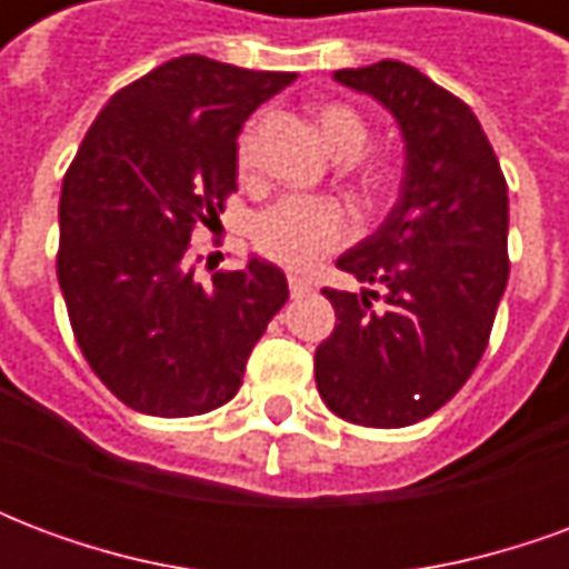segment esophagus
Here are the masks:
<instances>
[{"mask_svg": "<svg viewBox=\"0 0 569 569\" xmlns=\"http://www.w3.org/2000/svg\"><path fill=\"white\" fill-rule=\"evenodd\" d=\"M289 292H292V298L308 296L310 283L305 280V277H298V273H289Z\"/></svg>", "mask_w": 569, "mask_h": 569, "instance_id": "esophagus-1", "label": "esophagus"}]
</instances>
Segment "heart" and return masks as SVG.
Wrapping results in <instances>:
<instances>
[{
  "label": "heart",
  "instance_id": "b5f03b06",
  "mask_svg": "<svg viewBox=\"0 0 569 569\" xmlns=\"http://www.w3.org/2000/svg\"><path fill=\"white\" fill-rule=\"evenodd\" d=\"M317 128L326 146L338 158H357L369 146V121L347 103L317 106ZM237 167L247 173L252 167V124L237 140ZM387 179V163H362V182L378 188ZM353 216L341 200L332 198H283L261 212L252 224V243L264 259L277 261L292 271H305L322 256L350 243Z\"/></svg>",
  "mask_w": 569,
  "mask_h": 569
}]
</instances>
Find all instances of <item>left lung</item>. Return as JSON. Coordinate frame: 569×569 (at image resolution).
Here are the masks:
<instances>
[{
	"label": "left lung",
	"mask_w": 569,
	"mask_h": 569,
	"mask_svg": "<svg viewBox=\"0 0 569 569\" xmlns=\"http://www.w3.org/2000/svg\"><path fill=\"white\" fill-rule=\"evenodd\" d=\"M335 79L393 112L406 179L387 222L338 259L383 296L322 289L338 322L313 357L317 390L350 423L411 427L453 399L488 347L509 280V188L476 112L420 69L381 60Z\"/></svg>",
	"instance_id": "8db88e82"
}]
</instances>
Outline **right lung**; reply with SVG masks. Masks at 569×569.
<instances>
[{"mask_svg":"<svg viewBox=\"0 0 569 569\" xmlns=\"http://www.w3.org/2000/svg\"><path fill=\"white\" fill-rule=\"evenodd\" d=\"M296 79L176 57L112 93L69 163L57 280L88 366L133 411L194 418L231 402L289 298L261 259L200 283L191 234L237 191L243 121Z\"/></svg>","mask_w":569,"mask_h":569,"instance_id":"1","label":"right lung"}]
</instances>
